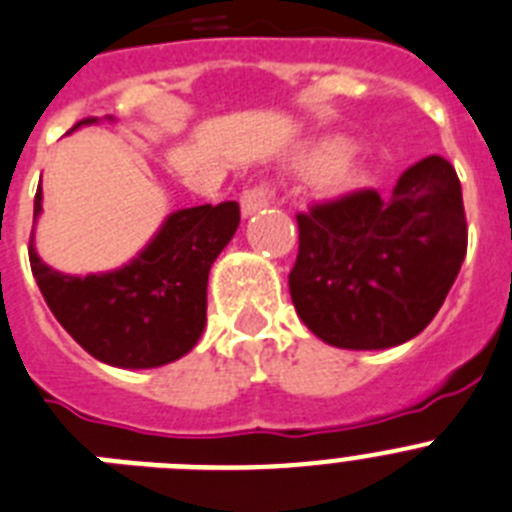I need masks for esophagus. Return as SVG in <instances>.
I'll return each mask as SVG.
<instances>
[{
	"instance_id": "obj_1",
	"label": "esophagus",
	"mask_w": 512,
	"mask_h": 512,
	"mask_svg": "<svg viewBox=\"0 0 512 512\" xmlns=\"http://www.w3.org/2000/svg\"><path fill=\"white\" fill-rule=\"evenodd\" d=\"M275 198V185L273 182H257V185H252V188H247L242 193V198H239V203H242V213L244 216H250V213L260 211V208L270 206V201Z\"/></svg>"
}]
</instances>
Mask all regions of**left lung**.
I'll return each instance as SVG.
<instances>
[{
  "mask_svg": "<svg viewBox=\"0 0 512 512\" xmlns=\"http://www.w3.org/2000/svg\"><path fill=\"white\" fill-rule=\"evenodd\" d=\"M291 301L319 340L381 350L420 335L466 255L461 182L433 154L399 177L391 198L361 188L296 216Z\"/></svg>",
  "mask_w": 512,
  "mask_h": 512,
  "instance_id": "8db88e82",
  "label": "left lung"
}]
</instances>
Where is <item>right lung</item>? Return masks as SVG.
I'll list each match as a JSON object with an SVG mask.
<instances>
[{"label": "right lung", "mask_w": 512, "mask_h": 512, "mask_svg": "<svg viewBox=\"0 0 512 512\" xmlns=\"http://www.w3.org/2000/svg\"><path fill=\"white\" fill-rule=\"evenodd\" d=\"M33 213H41V188ZM237 226V201L182 208L126 268L84 278L48 268L30 237V268L53 317L92 358L118 368H157L190 353L201 337L208 273Z\"/></svg>", "instance_id": "1"}]
</instances>
